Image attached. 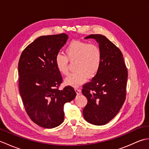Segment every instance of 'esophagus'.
<instances>
[{
  "label": "esophagus",
  "instance_id": "obj_1",
  "mask_svg": "<svg viewBox=\"0 0 149 149\" xmlns=\"http://www.w3.org/2000/svg\"><path fill=\"white\" fill-rule=\"evenodd\" d=\"M75 92H76L77 95H80L81 93V90L80 89H79V88H75Z\"/></svg>",
  "mask_w": 149,
  "mask_h": 149
}]
</instances>
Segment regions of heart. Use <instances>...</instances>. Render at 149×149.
I'll list each match as a JSON object with an SVG mask.
<instances>
[{
	"instance_id": "1",
	"label": "heart",
	"mask_w": 149,
	"mask_h": 149,
	"mask_svg": "<svg viewBox=\"0 0 149 149\" xmlns=\"http://www.w3.org/2000/svg\"><path fill=\"white\" fill-rule=\"evenodd\" d=\"M66 56L58 54L55 58V65L63 75L68 73V61L75 62V72L69 74L64 83L66 85L77 87L84 83L88 78H93L99 70L102 54L99 47L86 42L74 40L65 49Z\"/></svg>"
}]
</instances>
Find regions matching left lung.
Instances as JSON below:
<instances>
[{
	"label": "left lung",
	"instance_id": "left-lung-1",
	"mask_svg": "<svg viewBox=\"0 0 149 149\" xmlns=\"http://www.w3.org/2000/svg\"><path fill=\"white\" fill-rule=\"evenodd\" d=\"M89 38L99 43L102 60L95 76L83 86L82 93L88 99L83 114L88 122L103 125L118 114L125 102L127 70L122 52L105 36L91 34L84 38Z\"/></svg>",
	"mask_w": 149,
	"mask_h": 149
}]
</instances>
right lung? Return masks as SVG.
Instances as JSON below:
<instances>
[{
    "label": "right lung",
    "mask_w": 149,
    "mask_h": 149,
    "mask_svg": "<svg viewBox=\"0 0 149 149\" xmlns=\"http://www.w3.org/2000/svg\"><path fill=\"white\" fill-rule=\"evenodd\" d=\"M68 38L65 33L40 36L24 50L19 59V91L25 109L30 118L44 128L61 124L64 104L76 96L71 86L57 88L62 77L54 60Z\"/></svg>",
    "instance_id": "add662e5"
}]
</instances>
